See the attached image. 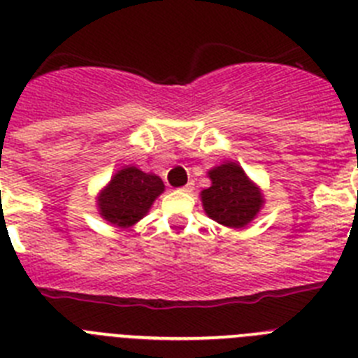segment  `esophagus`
Here are the masks:
<instances>
[{
	"instance_id": "obj_1",
	"label": "esophagus",
	"mask_w": 358,
	"mask_h": 358,
	"mask_svg": "<svg viewBox=\"0 0 358 358\" xmlns=\"http://www.w3.org/2000/svg\"><path fill=\"white\" fill-rule=\"evenodd\" d=\"M194 189V182H188V185H185L182 188H179V192H182V194H189Z\"/></svg>"
}]
</instances>
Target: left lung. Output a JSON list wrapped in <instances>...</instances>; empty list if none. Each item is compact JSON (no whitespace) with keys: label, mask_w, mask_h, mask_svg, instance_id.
Instances as JSON below:
<instances>
[{"label":"left lung","mask_w":358,"mask_h":358,"mask_svg":"<svg viewBox=\"0 0 358 358\" xmlns=\"http://www.w3.org/2000/svg\"><path fill=\"white\" fill-rule=\"evenodd\" d=\"M211 186L201 192L202 208L215 222L231 229L251 224L264 208V192L238 163L226 161L208 172Z\"/></svg>","instance_id":"8db88e82"}]
</instances>
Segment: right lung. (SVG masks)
Wrapping results in <instances>:
<instances>
[{
	"label": "right lung",
	"instance_id": "right-lung-1",
	"mask_svg": "<svg viewBox=\"0 0 358 358\" xmlns=\"http://www.w3.org/2000/svg\"><path fill=\"white\" fill-rule=\"evenodd\" d=\"M163 192L164 185L159 176L127 164L116 170L96 195L98 213L110 226L129 229L148 213Z\"/></svg>",
	"mask_w": 358,
	"mask_h": 358
}]
</instances>
